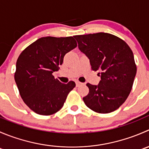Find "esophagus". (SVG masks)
Masks as SVG:
<instances>
[{
  "instance_id": "obj_1",
  "label": "esophagus",
  "mask_w": 149,
  "mask_h": 149,
  "mask_svg": "<svg viewBox=\"0 0 149 149\" xmlns=\"http://www.w3.org/2000/svg\"><path fill=\"white\" fill-rule=\"evenodd\" d=\"M76 86L77 87H79V86H82L83 85V83H81V82H79V81H76Z\"/></svg>"
}]
</instances>
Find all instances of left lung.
Instances as JSON below:
<instances>
[{"label": "left lung", "instance_id": "left-lung-1", "mask_svg": "<svg viewBox=\"0 0 149 149\" xmlns=\"http://www.w3.org/2000/svg\"><path fill=\"white\" fill-rule=\"evenodd\" d=\"M79 48L89 59L91 69L100 70L98 85L87 84L89 92L85 104L98 113L116 110L127 100L136 74V65L130 47L119 37L100 32L76 35Z\"/></svg>", "mask_w": 149, "mask_h": 149}]
</instances>
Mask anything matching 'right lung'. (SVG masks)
<instances>
[{
    "label": "right lung",
    "instance_id": "add662e5",
    "mask_svg": "<svg viewBox=\"0 0 149 149\" xmlns=\"http://www.w3.org/2000/svg\"><path fill=\"white\" fill-rule=\"evenodd\" d=\"M77 47L73 37H41L18 58L14 79L24 103L37 114L50 115L63 106L74 81L63 84L52 73L59 70L67 52Z\"/></svg>",
    "mask_w": 149,
    "mask_h": 149
}]
</instances>
